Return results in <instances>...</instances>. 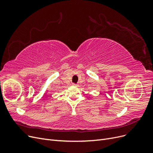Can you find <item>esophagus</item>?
Returning a JSON list of instances; mask_svg holds the SVG:
<instances>
[{
    "label": "esophagus",
    "mask_w": 153,
    "mask_h": 153,
    "mask_svg": "<svg viewBox=\"0 0 153 153\" xmlns=\"http://www.w3.org/2000/svg\"><path fill=\"white\" fill-rule=\"evenodd\" d=\"M73 85L75 86V87H77V86H78V84H73Z\"/></svg>",
    "instance_id": "obj_1"
}]
</instances>
